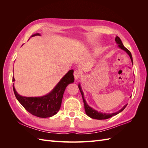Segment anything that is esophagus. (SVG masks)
Segmentation results:
<instances>
[{
	"label": "esophagus",
	"instance_id": "34e87169",
	"mask_svg": "<svg viewBox=\"0 0 148 148\" xmlns=\"http://www.w3.org/2000/svg\"><path fill=\"white\" fill-rule=\"evenodd\" d=\"M80 74H81V73H80V71L79 70H75L74 71V77L76 80L79 79L80 77Z\"/></svg>",
	"mask_w": 148,
	"mask_h": 148
}]
</instances>
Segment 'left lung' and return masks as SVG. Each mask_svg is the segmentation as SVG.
Listing matches in <instances>:
<instances>
[{
  "label": "left lung",
  "instance_id": "obj_1",
  "mask_svg": "<svg viewBox=\"0 0 148 148\" xmlns=\"http://www.w3.org/2000/svg\"><path fill=\"white\" fill-rule=\"evenodd\" d=\"M115 42L116 43H117L118 44V47L119 48H120L121 49H122V50H123L124 51L126 52L128 56H130V59L132 60V62L133 64V58H132V53L131 52H130L128 49L125 47L123 44L122 42V41H121V39H120L119 37L118 36H116L115 38ZM78 88H79V89L80 92H81V94H82V97H83V102H84V110H85V112H86V115L88 116V117H91L92 119H97V120H104V119H109L112 117H113V116L114 115H116L117 114H119L120 112H121L123 111L125 107H127V104L125 105L122 109H121L120 110H119V111L116 112H114V113H111V114H109V113H104V112H98L95 109H93L92 107H91L90 106H89L87 102L86 101V100L84 99V93L82 91V87H81V84H80L79 83L78 84Z\"/></svg>",
  "mask_w": 148,
  "mask_h": 148
}]
</instances>
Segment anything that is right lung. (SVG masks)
I'll list each match as a JSON object with an SVG mask.
<instances>
[{
	"instance_id": "add662e5",
	"label": "right lung",
	"mask_w": 148,
	"mask_h": 148,
	"mask_svg": "<svg viewBox=\"0 0 148 148\" xmlns=\"http://www.w3.org/2000/svg\"><path fill=\"white\" fill-rule=\"evenodd\" d=\"M41 36L36 33L31 36ZM73 70H69L52 90L47 95L41 97H25L20 95L16 91L13 84V89L15 97L24 108L30 114L41 118L51 117L59 112L65 88L68 84L74 82ZM15 82L14 77L12 79Z\"/></svg>"
}]
</instances>
